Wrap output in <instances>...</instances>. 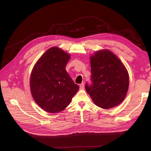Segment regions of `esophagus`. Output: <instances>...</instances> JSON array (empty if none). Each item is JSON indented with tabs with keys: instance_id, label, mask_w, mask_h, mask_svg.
I'll return each mask as SVG.
<instances>
[{
	"instance_id": "obj_1",
	"label": "esophagus",
	"mask_w": 151,
	"mask_h": 151,
	"mask_svg": "<svg viewBox=\"0 0 151 151\" xmlns=\"http://www.w3.org/2000/svg\"><path fill=\"white\" fill-rule=\"evenodd\" d=\"M80 89L81 90H83L84 89V83H82L80 84Z\"/></svg>"
}]
</instances>
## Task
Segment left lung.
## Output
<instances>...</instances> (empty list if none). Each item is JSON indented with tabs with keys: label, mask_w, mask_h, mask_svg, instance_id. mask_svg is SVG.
I'll return each mask as SVG.
<instances>
[{
	"label": "left lung",
	"mask_w": 151,
	"mask_h": 151,
	"mask_svg": "<svg viewBox=\"0 0 151 151\" xmlns=\"http://www.w3.org/2000/svg\"><path fill=\"white\" fill-rule=\"evenodd\" d=\"M92 84L85 88L96 106L109 109L124 99L129 85V73L123 63L109 50L97 51L90 58Z\"/></svg>",
	"instance_id": "left-lung-1"
}]
</instances>
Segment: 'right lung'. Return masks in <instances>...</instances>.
I'll list each match as a JSON object with an SVG mask.
<instances>
[{"label":"right lung","mask_w":151,"mask_h":151,"mask_svg":"<svg viewBox=\"0 0 151 151\" xmlns=\"http://www.w3.org/2000/svg\"><path fill=\"white\" fill-rule=\"evenodd\" d=\"M70 58V55L62 49L52 47L42 55L32 70V96L45 111L53 113L62 111L79 89L65 70Z\"/></svg>","instance_id":"1"}]
</instances>
